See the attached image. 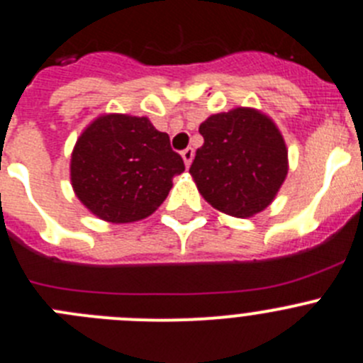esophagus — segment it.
<instances>
[{"mask_svg": "<svg viewBox=\"0 0 363 363\" xmlns=\"http://www.w3.org/2000/svg\"><path fill=\"white\" fill-rule=\"evenodd\" d=\"M181 155H182V159H184V164H186V168H188V166L191 164V161H194V155H195V152H194V148H186V150H182V152H181Z\"/></svg>", "mask_w": 363, "mask_h": 363, "instance_id": "1", "label": "esophagus"}]
</instances>
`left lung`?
Returning a JSON list of instances; mask_svg holds the SVG:
<instances>
[{
  "instance_id": "1",
  "label": "left lung",
  "mask_w": 363,
  "mask_h": 363,
  "mask_svg": "<svg viewBox=\"0 0 363 363\" xmlns=\"http://www.w3.org/2000/svg\"><path fill=\"white\" fill-rule=\"evenodd\" d=\"M189 174L215 210L247 218L266 210L287 175V148L277 125L255 108L210 116Z\"/></svg>"
}]
</instances>
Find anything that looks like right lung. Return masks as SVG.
<instances>
[{"mask_svg":"<svg viewBox=\"0 0 363 363\" xmlns=\"http://www.w3.org/2000/svg\"><path fill=\"white\" fill-rule=\"evenodd\" d=\"M184 162L148 117L104 113L84 128L70 159L77 199L99 218L125 224L146 218L172 189Z\"/></svg>","mask_w":363,"mask_h":363,"instance_id":"add662e5","label":"right lung"}]
</instances>
